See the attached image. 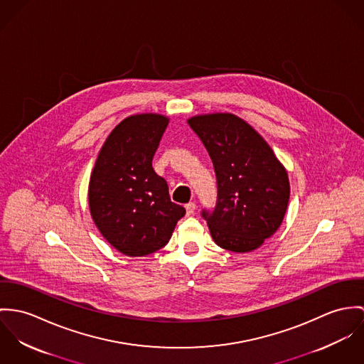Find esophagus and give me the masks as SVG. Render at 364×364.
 Instances as JSON below:
<instances>
[{
	"label": "esophagus",
	"instance_id": "34e87169",
	"mask_svg": "<svg viewBox=\"0 0 364 364\" xmlns=\"http://www.w3.org/2000/svg\"><path fill=\"white\" fill-rule=\"evenodd\" d=\"M196 203L194 202H190V203H187L186 205V210H187V216H191V215H194V212H196Z\"/></svg>",
	"mask_w": 364,
	"mask_h": 364
}]
</instances>
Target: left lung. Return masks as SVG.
<instances>
[{"label": "left lung", "instance_id": "8db88e82", "mask_svg": "<svg viewBox=\"0 0 364 364\" xmlns=\"http://www.w3.org/2000/svg\"><path fill=\"white\" fill-rule=\"evenodd\" d=\"M188 125L206 148L218 200L202 209L212 239L229 251L258 248L282 223L290 196L287 173L265 139L235 114L197 116Z\"/></svg>", "mask_w": 364, "mask_h": 364}]
</instances>
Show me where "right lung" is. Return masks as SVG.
Returning <instances> with one entry per match:
<instances>
[{
  "label": "right lung",
  "mask_w": 364,
  "mask_h": 364,
  "mask_svg": "<svg viewBox=\"0 0 364 364\" xmlns=\"http://www.w3.org/2000/svg\"><path fill=\"white\" fill-rule=\"evenodd\" d=\"M167 124L161 114L125 119L106 139L90 176L92 218L103 237L128 257L161 250L186 215L152 167Z\"/></svg>",
  "instance_id": "right-lung-1"
}]
</instances>
